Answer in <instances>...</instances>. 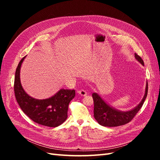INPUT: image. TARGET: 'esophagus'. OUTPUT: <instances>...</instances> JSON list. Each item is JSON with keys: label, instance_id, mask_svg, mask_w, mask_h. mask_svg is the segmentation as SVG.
Here are the masks:
<instances>
[{"label": "esophagus", "instance_id": "obj_1", "mask_svg": "<svg viewBox=\"0 0 160 160\" xmlns=\"http://www.w3.org/2000/svg\"><path fill=\"white\" fill-rule=\"evenodd\" d=\"M77 93H78L81 96H85V95H87V92L85 90H83V89H81V90L78 91V92H77Z\"/></svg>", "mask_w": 160, "mask_h": 160}]
</instances>
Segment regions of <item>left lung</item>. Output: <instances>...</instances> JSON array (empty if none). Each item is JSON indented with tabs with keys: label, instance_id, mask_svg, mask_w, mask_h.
<instances>
[{
	"label": "left lung",
	"instance_id": "8db88e82",
	"mask_svg": "<svg viewBox=\"0 0 160 160\" xmlns=\"http://www.w3.org/2000/svg\"><path fill=\"white\" fill-rule=\"evenodd\" d=\"M135 58L139 63L144 65L143 61L136 53H135ZM148 85L147 81L145 94L141 102L136 107L126 111H122L113 108L101 98L98 93H93L92 97L94 102L93 112L95 119L99 124L105 127H117L129 123L142 107L148 95Z\"/></svg>",
	"mask_w": 160,
	"mask_h": 160
}]
</instances>
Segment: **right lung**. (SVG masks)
Instances as JSON below:
<instances>
[{
	"label": "right lung",
	"mask_w": 160,
	"mask_h": 160,
	"mask_svg": "<svg viewBox=\"0 0 160 160\" xmlns=\"http://www.w3.org/2000/svg\"><path fill=\"white\" fill-rule=\"evenodd\" d=\"M25 57L19 62L14 77V91L17 103L33 122L47 127L59 126L67 118L68 106L75 98V91L62 89L45 99H37L28 95L22 88L20 79L21 65Z\"/></svg>",
	"instance_id": "add662e5"
}]
</instances>
